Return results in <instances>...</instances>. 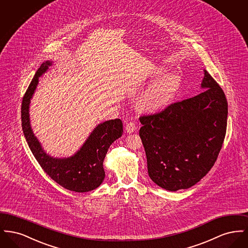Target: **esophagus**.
<instances>
[{"label":"esophagus","instance_id":"1","mask_svg":"<svg viewBox=\"0 0 248 248\" xmlns=\"http://www.w3.org/2000/svg\"><path fill=\"white\" fill-rule=\"evenodd\" d=\"M137 125H136V124L135 123H133V122H129V123H127L126 124V125H125V130L128 132V133H133V132H135L136 130H137Z\"/></svg>","mask_w":248,"mask_h":248}]
</instances>
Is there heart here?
<instances>
[{
	"instance_id": "b5f03b06",
	"label": "heart",
	"mask_w": 248,
	"mask_h": 248,
	"mask_svg": "<svg viewBox=\"0 0 248 248\" xmlns=\"http://www.w3.org/2000/svg\"><path fill=\"white\" fill-rule=\"evenodd\" d=\"M163 71V68H157L154 71V78L162 74ZM179 87L180 78L178 75L172 72L163 74L155 79L140 94L138 99V106L142 110L150 112L162 109L174 98Z\"/></svg>"
}]
</instances>
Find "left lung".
Listing matches in <instances>:
<instances>
[{
	"mask_svg": "<svg viewBox=\"0 0 248 248\" xmlns=\"http://www.w3.org/2000/svg\"><path fill=\"white\" fill-rule=\"evenodd\" d=\"M204 91L140 117L149 176L163 189H189L212 168L224 141L228 102L204 70Z\"/></svg>",
	"mask_w": 248,
	"mask_h": 248,
	"instance_id": "obj_1",
	"label": "left lung"
}]
</instances>
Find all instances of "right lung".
<instances>
[{
    "instance_id": "obj_1",
    "label": "right lung",
    "mask_w": 248,
    "mask_h": 248,
    "mask_svg": "<svg viewBox=\"0 0 248 248\" xmlns=\"http://www.w3.org/2000/svg\"><path fill=\"white\" fill-rule=\"evenodd\" d=\"M52 65L44 62L24 94L21 105V122L24 136L37 162L53 180L65 189L86 192L96 189L105 178L103 161L109 146L122 137L123 122L120 119L99 124L83 143L82 148L71 157L54 158L48 155L37 140L30 122V103L35 92L39 77Z\"/></svg>"
}]
</instances>
